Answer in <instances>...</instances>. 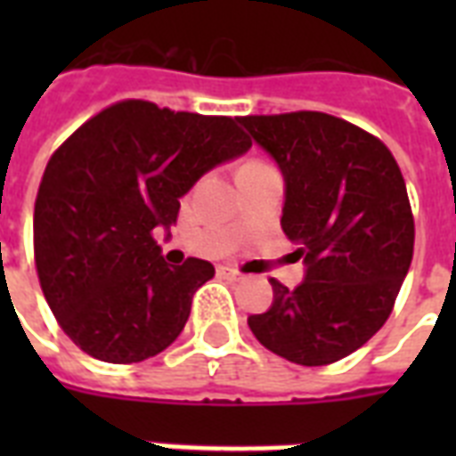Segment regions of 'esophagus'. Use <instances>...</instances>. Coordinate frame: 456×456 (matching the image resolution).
Here are the masks:
<instances>
[{
    "mask_svg": "<svg viewBox=\"0 0 456 456\" xmlns=\"http://www.w3.org/2000/svg\"><path fill=\"white\" fill-rule=\"evenodd\" d=\"M222 274V277L224 279H229V281H236V279H241V274H239V272L236 270H232V267H220V270H217Z\"/></svg>",
    "mask_w": 456,
    "mask_h": 456,
    "instance_id": "34e87169",
    "label": "esophagus"
}]
</instances>
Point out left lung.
<instances>
[{
    "label": "left lung",
    "mask_w": 456,
    "mask_h": 456,
    "mask_svg": "<svg viewBox=\"0 0 456 456\" xmlns=\"http://www.w3.org/2000/svg\"><path fill=\"white\" fill-rule=\"evenodd\" d=\"M239 123L284 177L281 229L305 265L293 291L270 279L274 300L250 331L303 367L343 360L386 324L411 265L403 172L383 142L317 110Z\"/></svg>",
    "instance_id": "8db88e82"
}]
</instances>
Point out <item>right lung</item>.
<instances>
[{
  "label": "right lung",
  "instance_id": "right-lung-1",
  "mask_svg": "<svg viewBox=\"0 0 456 456\" xmlns=\"http://www.w3.org/2000/svg\"><path fill=\"white\" fill-rule=\"evenodd\" d=\"M250 149L234 118L120 102L75 130L46 163L35 200V265L68 338L110 364L163 353L215 267L165 263L153 232L206 172Z\"/></svg>",
  "mask_w": 456,
  "mask_h": 456
}]
</instances>
